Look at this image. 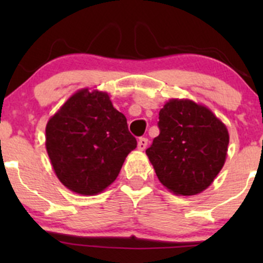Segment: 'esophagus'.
I'll use <instances>...</instances> for the list:
<instances>
[{
	"instance_id": "34e87169",
	"label": "esophagus",
	"mask_w": 263,
	"mask_h": 263,
	"mask_svg": "<svg viewBox=\"0 0 263 263\" xmlns=\"http://www.w3.org/2000/svg\"><path fill=\"white\" fill-rule=\"evenodd\" d=\"M147 144H148V140H147V138H144V137H142V138H140V140H138L137 148L140 151H144V149H146Z\"/></svg>"
}]
</instances>
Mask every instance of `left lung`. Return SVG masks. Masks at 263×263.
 <instances>
[{
	"label": "left lung",
	"instance_id": "1",
	"mask_svg": "<svg viewBox=\"0 0 263 263\" xmlns=\"http://www.w3.org/2000/svg\"><path fill=\"white\" fill-rule=\"evenodd\" d=\"M158 127L146 155L162 185L182 197L209 188L228 156L225 123L205 105L171 99L159 111Z\"/></svg>",
	"mask_w": 263,
	"mask_h": 263
}]
</instances>
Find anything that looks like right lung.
<instances>
[{
	"mask_svg": "<svg viewBox=\"0 0 263 263\" xmlns=\"http://www.w3.org/2000/svg\"><path fill=\"white\" fill-rule=\"evenodd\" d=\"M137 141L106 91L78 90L45 126V148L60 183L79 195H98L115 182Z\"/></svg>",
	"mask_w": 263,
	"mask_h": 263,
	"instance_id": "1",
	"label": "right lung"
}]
</instances>
